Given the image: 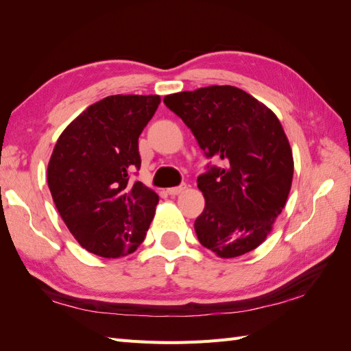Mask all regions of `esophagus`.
Segmentation results:
<instances>
[{"mask_svg":"<svg viewBox=\"0 0 351 351\" xmlns=\"http://www.w3.org/2000/svg\"><path fill=\"white\" fill-rule=\"evenodd\" d=\"M185 189H187V185L182 184V185H178V187L167 189V193H169L170 196H176V195H181L182 191H185Z\"/></svg>","mask_w":351,"mask_h":351,"instance_id":"34e87169","label":"esophagus"}]
</instances>
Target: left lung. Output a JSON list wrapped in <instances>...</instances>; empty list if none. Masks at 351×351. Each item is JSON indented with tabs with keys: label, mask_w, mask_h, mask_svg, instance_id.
<instances>
[{
	"label": "left lung",
	"mask_w": 351,
	"mask_h": 351,
	"mask_svg": "<svg viewBox=\"0 0 351 351\" xmlns=\"http://www.w3.org/2000/svg\"><path fill=\"white\" fill-rule=\"evenodd\" d=\"M164 104L191 130L208 164L197 178L205 208L197 240L220 258L241 256L263 243L291 190L294 161L279 119L234 86L167 95Z\"/></svg>",
	"instance_id": "left-lung-1"
}]
</instances>
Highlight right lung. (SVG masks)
Instances as JSON below:
<instances>
[{
	"label": "right lung",
	"mask_w": 351,
	"mask_h": 351,
	"mask_svg": "<svg viewBox=\"0 0 351 351\" xmlns=\"http://www.w3.org/2000/svg\"><path fill=\"white\" fill-rule=\"evenodd\" d=\"M158 95H113L84 110L58 137L48 187L66 226L86 250L121 258L143 243L158 195L130 173Z\"/></svg>",
	"instance_id": "right-lung-1"
}]
</instances>
